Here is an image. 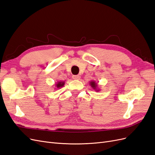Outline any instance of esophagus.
<instances>
[{
  "label": "esophagus",
  "mask_w": 155,
  "mask_h": 155,
  "mask_svg": "<svg viewBox=\"0 0 155 155\" xmlns=\"http://www.w3.org/2000/svg\"><path fill=\"white\" fill-rule=\"evenodd\" d=\"M72 78L75 80H79V79H80V76H79V75H74L72 76Z\"/></svg>",
  "instance_id": "obj_1"
}]
</instances>
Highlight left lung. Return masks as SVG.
<instances>
[{
    "label": "left lung",
    "mask_w": 155,
    "mask_h": 155,
    "mask_svg": "<svg viewBox=\"0 0 155 155\" xmlns=\"http://www.w3.org/2000/svg\"><path fill=\"white\" fill-rule=\"evenodd\" d=\"M90 85H91V87L94 89V90L95 91H96V92H98V91H100V88H98V85H97V83L96 82V81H94V80H92V81H90Z\"/></svg>",
    "instance_id": "left-lung-1"
}]
</instances>
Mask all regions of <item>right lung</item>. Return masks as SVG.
<instances>
[{
	"instance_id": "obj_1",
	"label": "right lung",
	"mask_w": 155,
	"mask_h": 155,
	"mask_svg": "<svg viewBox=\"0 0 155 155\" xmlns=\"http://www.w3.org/2000/svg\"><path fill=\"white\" fill-rule=\"evenodd\" d=\"M64 85V81H58L55 84V88H60Z\"/></svg>"
}]
</instances>
